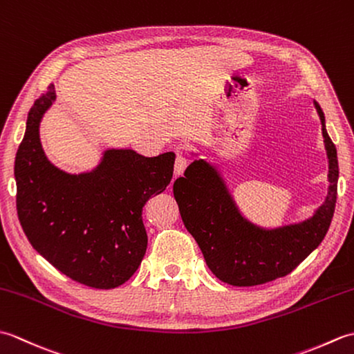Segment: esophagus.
Returning <instances> with one entry per match:
<instances>
[{"label":"esophagus","mask_w":354,"mask_h":354,"mask_svg":"<svg viewBox=\"0 0 354 354\" xmlns=\"http://www.w3.org/2000/svg\"><path fill=\"white\" fill-rule=\"evenodd\" d=\"M187 164H189V160L183 155V152L176 150V161H175V176H181L184 170L187 169Z\"/></svg>","instance_id":"1"}]
</instances>
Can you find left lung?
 I'll list each match as a JSON object with an SVG mask.
<instances>
[{
	"label": "left lung",
	"instance_id": "obj_1",
	"mask_svg": "<svg viewBox=\"0 0 354 354\" xmlns=\"http://www.w3.org/2000/svg\"><path fill=\"white\" fill-rule=\"evenodd\" d=\"M328 156V193L317 213L301 223L265 230L248 222L232 201L219 171L194 160L173 184L185 228L196 240L207 266L231 286H257L286 277L326 237L337 196V155L315 102Z\"/></svg>",
	"mask_w": 354,
	"mask_h": 354
}]
</instances>
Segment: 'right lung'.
<instances>
[{"label":"right lung","mask_w":354,"mask_h":354,"mask_svg":"<svg viewBox=\"0 0 354 354\" xmlns=\"http://www.w3.org/2000/svg\"><path fill=\"white\" fill-rule=\"evenodd\" d=\"M50 85L28 112L15 160L17 209L28 242L71 280L114 289L145 257L142 207L171 181L175 153L153 158L111 149L93 171L70 175L45 156L39 123L53 102Z\"/></svg>","instance_id":"obj_1"}]
</instances>
